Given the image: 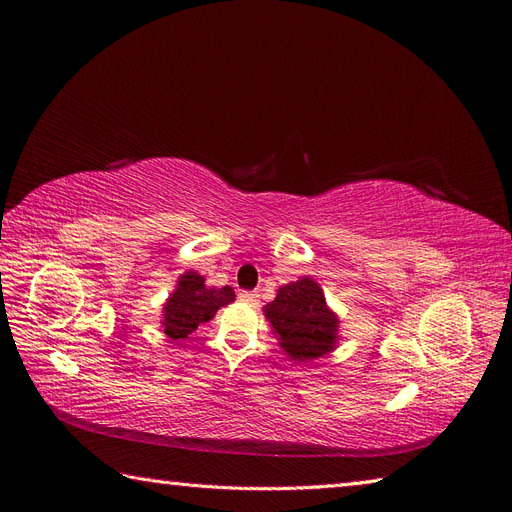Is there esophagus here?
<instances>
[{
  "mask_svg": "<svg viewBox=\"0 0 512 512\" xmlns=\"http://www.w3.org/2000/svg\"><path fill=\"white\" fill-rule=\"evenodd\" d=\"M239 299H241L243 303H247V305H252V307H256L258 301H260V297H258L256 292H245V290L239 292Z\"/></svg>",
  "mask_w": 512,
  "mask_h": 512,
  "instance_id": "1",
  "label": "esophagus"
}]
</instances>
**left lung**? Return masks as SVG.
<instances>
[{
    "label": "left lung",
    "instance_id": "left-lung-1",
    "mask_svg": "<svg viewBox=\"0 0 512 512\" xmlns=\"http://www.w3.org/2000/svg\"><path fill=\"white\" fill-rule=\"evenodd\" d=\"M265 316L292 361L309 363L337 346L339 318L312 277H301L277 290V297L265 305Z\"/></svg>",
    "mask_w": 512,
    "mask_h": 512
}]
</instances>
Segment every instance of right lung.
<instances>
[{"label": "right lung", "mask_w": 512, "mask_h": 512, "mask_svg": "<svg viewBox=\"0 0 512 512\" xmlns=\"http://www.w3.org/2000/svg\"><path fill=\"white\" fill-rule=\"evenodd\" d=\"M232 301H235V290L230 286L209 288L203 275L185 271L162 307L164 333L170 339H185L198 329V324L209 322L220 307Z\"/></svg>", "instance_id": "add662e5"}]
</instances>
